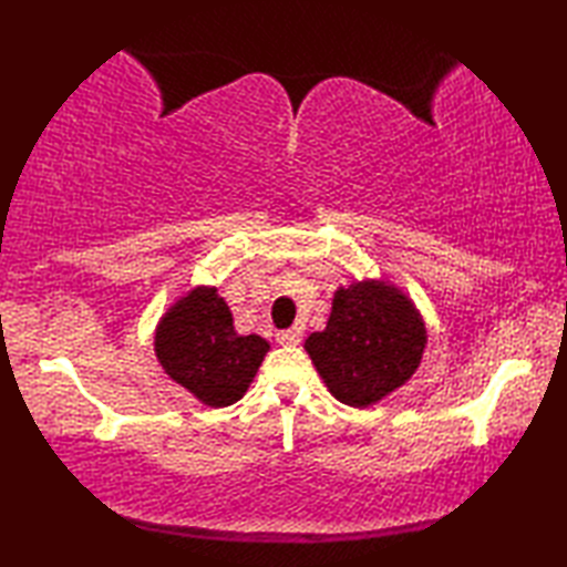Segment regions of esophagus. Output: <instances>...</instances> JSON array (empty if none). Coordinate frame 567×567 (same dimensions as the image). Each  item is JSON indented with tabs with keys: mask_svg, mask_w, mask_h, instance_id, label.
I'll return each mask as SVG.
<instances>
[{
	"mask_svg": "<svg viewBox=\"0 0 567 567\" xmlns=\"http://www.w3.org/2000/svg\"><path fill=\"white\" fill-rule=\"evenodd\" d=\"M299 341H302V331L299 329H287V331L277 333V343H282V346H297Z\"/></svg>",
	"mask_w": 567,
	"mask_h": 567,
	"instance_id": "obj_1",
	"label": "esophagus"
}]
</instances>
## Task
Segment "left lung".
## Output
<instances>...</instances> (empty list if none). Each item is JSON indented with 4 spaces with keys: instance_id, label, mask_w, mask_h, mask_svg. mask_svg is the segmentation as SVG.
I'll list each match as a JSON object with an SVG mask.
<instances>
[{
    "instance_id": "1",
    "label": "left lung",
    "mask_w": 567,
    "mask_h": 567,
    "mask_svg": "<svg viewBox=\"0 0 567 567\" xmlns=\"http://www.w3.org/2000/svg\"><path fill=\"white\" fill-rule=\"evenodd\" d=\"M426 323L400 287L355 280L333 292L327 329L305 341L321 380L348 406H370L414 375Z\"/></svg>"
}]
</instances>
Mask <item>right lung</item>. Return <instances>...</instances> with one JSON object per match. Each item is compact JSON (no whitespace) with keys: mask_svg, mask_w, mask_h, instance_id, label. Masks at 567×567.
<instances>
[{"mask_svg":"<svg viewBox=\"0 0 567 567\" xmlns=\"http://www.w3.org/2000/svg\"><path fill=\"white\" fill-rule=\"evenodd\" d=\"M270 343L234 329L216 287H195L161 317L155 358L179 388L207 406H228L250 388Z\"/></svg>","mask_w":567,"mask_h":567,"instance_id":"1","label":"right lung"}]
</instances>
